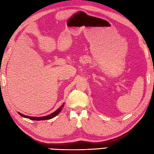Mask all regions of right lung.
I'll use <instances>...</instances> for the list:
<instances>
[{
  "instance_id": "right-lung-1",
  "label": "right lung",
  "mask_w": 154,
  "mask_h": 154,
  "mask_svg": "<svg viewBox=\"0 0 154 154\" xmlns=\"http://www.w3.org/2000/svg\"><path fill=\"white\" fill-rule=\"evenodd\" d=\"M64 106V103L62 104V105L59 108V109L57 110H56L55 111V112H52L51 114H49V115H47V116H39V117H36V116H27V115H24V114H23L20 112H18V114L20 115L21 116L24 117V118H26V119H29L30 120H49V119H53L54 117H55V116H57V114L60 113L61 112V110L62 109V108Z\"/></svg>"
}]
</instances>
